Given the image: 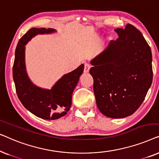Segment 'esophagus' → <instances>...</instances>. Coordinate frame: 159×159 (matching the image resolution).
I'll return each mask as SVG.
<instances>
[{"instance_id": "obj_1", "label": "esophagus", "mask_w": 159, "mask_h": 159, "mask_svg": "<svg viewBox=\"0 0 159 159\" xmlns=\"http://www.w3.org/2000/svg\"><path fill=\"white\" fill-rule=\"evenodd\" d=\"M90 65L88 64H84V73H88L90 71Z\"/></svg>"}]
</instances>
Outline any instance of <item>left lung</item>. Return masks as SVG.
I'll return each instance as SVG.
<instances>
[{
	"label": "left lung",
	"instance_id": "left-lung-1",
	"mask_svg": "<svg viewBox=\"0 0 159 159\" xmlns=\"http://www.w3.org/2000/svg\"><path fill=\"white\" fill-rule=\"evenodd\" d=\"M114 31L111 40L90 60L98 108L106 116L122 119L132 115L144 101L153 81L151 48L131 25Z\"/></svg>",
	"mask_w": 159,
	"mask_h": 159
}]
</instances>
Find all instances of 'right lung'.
Returning <instances> with one entry per match:
<instances>
[{
    "label": "right lung",
    "instance_id": "right-lung-1",
    "mask_svg": "<svg viewBox=\"0 0 159 159\" xmlns=\"http://www.w3.org/2000/svg\"><path fill=\"white\" fill-rule=\"evenodd\" d=\"M52 28H35L28 30L19 40L15 51L13 79L19 99L27 109L39 118L55 120L67 114L71 106L73 91L83 73L84 64L65 74L51 89L34 84L28 76L25 63V45L38 34L56 32Z\"/></svg>",
    "mask_w": 159,
    "mask_h": 159
}]
</instances>
